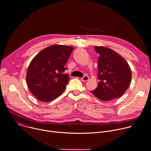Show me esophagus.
I'll return each mask as SVG.
<instances>
[{"mask_svg":"<svg viewBox=\"0 0 151 151\" xmlns=\"http://www.w3.org/2000/svg\"><path fill=\"white\" fill-rule=\"evenodd\" d=\"M88 79H89V77L88 76H84L83 78H81V80L83 82H86L88 81Z\"/></svg>","mask_w":151,"mask_h":151,"instance_id":"esophagus-1","label":"esophagus"}]
</instances>
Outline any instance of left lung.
Listing matches in <instances>:
<instances>
[{
	"label": "left lung",
	"instance_id": "obj_1",
	"mask_svg": "<svg viewBox=\"0 0 151 151\" xmlns=\"http://www.w3.org/2000/svg\"><path fill=\"white\" fill-rule=\"evenodd\" d=\"M99 55L98 60L97 88L91 91L99 99L110 101L120 98L128 89L131 79V69L126 60L114 50L103 46H95Z\"/></svg>",
	"mask_w": 151,
	"mask_h": 151
}]
</instances>
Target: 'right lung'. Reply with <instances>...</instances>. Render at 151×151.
<instances>
[{"instance_id":"add662e5","label":"right lung","mask_w":151,"mask_h":151,"mask_svg":"<svg viewBox=\"0 0 151 151\" xmlns=\"http://www.w3.org/2000/svg\"><path fill=\"white\" fill-rule=\"evenodd\" d=\"M74 47L52 45L39 52L27 69L26 81L30 92L40 101L49 102L59 97L69 82L65 65Z\"/></svg>"}]
</instances>
